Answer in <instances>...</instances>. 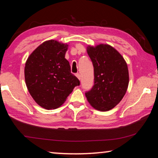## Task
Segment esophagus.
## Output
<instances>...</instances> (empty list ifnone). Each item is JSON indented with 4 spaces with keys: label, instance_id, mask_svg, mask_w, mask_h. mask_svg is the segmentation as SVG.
Returning <instances> with one entry per match:
<instances>
[{
    "label": "esophagus",
    "instance_id": "1",
    "mask_svg": "<svg viewBox=\"0 0 158 158\" xmlns=\"http://www.w3.org/2000/svg\"><path fill=\"white\" fill-rule=\"evenodd\" d=\"M76 77H77V78H78L79 80L81 79V75H80V74H79V73H77V74H76Z\"/></svg>",
    "mask_w": 158,
    "mask_h": 158
}]
</instances>
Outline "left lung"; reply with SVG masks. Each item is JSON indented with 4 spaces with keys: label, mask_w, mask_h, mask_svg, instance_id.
I'll return each mask as SVG.
<instances>
[{
    "label": "left lung",
    "mask_w": 158,
    "mask_h": 158,
    "mask_svg": "<svg viewBox=\"0 0 158 158\" xmlns=\"http://www.w3.org/2000/svg\"><path fill=\"white\" fill-rule=\"evenodd\" d=\"M94 68V85L85 97L93 108L107 111L114 108L126 93L129 72L124 58L111 45L86 47Z\"/></svg>",
    "instance_id": "1"
}]
</instances>
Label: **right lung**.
Here are the masks:
<instances>
[{"label":"right lung","instance_id":"add662e5","mask_svg":"<svg viewBox=\"0 0 158 158\" xmlns=\"http://www.w3.org/2000/svg\"><path fill=\"white\" fill-rule=\"evenodd\" d=\"M68 44L55 40L44 42L29 56L24 68L26 86L41 107L55 109L66 101L80 82L65 58Z\"/></svg>","mask_w":158,"mask_h":158}]
</instances>
